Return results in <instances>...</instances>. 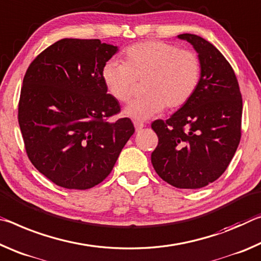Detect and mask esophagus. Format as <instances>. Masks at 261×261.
<instances>
[{
    "label": "esophagus",
    "instance_id": "34e87169",
    "mask_svg": "<svg viewBox=\"0 0 261 261\" xmlns=\"http://www.w3.org/2000/svg\"><path fill=\"white\" fill-rule=\"evenodd\" d=\"M134 126H135V130L136 132H140L144 127L143 123L140 122V121H134Z\"/></svg>",
    "mask_w": 261,
    "mask_h": 261
}]
</instances>
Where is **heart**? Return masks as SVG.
<instances>
[{"label": "heart", "instance_id": "obj_1", "mask_svg": "<svg viewBox=\"0 0 261 261\" xmlns=\"http://www.w3.org/2000/svg\"><path fill=\"white\" fill-rule=\"evenodd\" d=\"M125 63L111 59L101 69L102 82L115 99L127 102L133 97L136 81H144V95L125 109L127 117L146 121L166 106L178 110L186 105L199 87L201 66L196 54L163 41L133 45L123 53Z\"/></svg>", "mask_w": 261, "mask_h": 261}]
</instances>
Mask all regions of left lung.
<instances>
[{
	"label": "left lung",
	"mask_w": 261,
	"mask_h": 261,
	"mask_svg": "<svg viewBox=\"0 0 261 261\" xmlns=\"http://www.w3.org/2000/svg\"><path fill=\"white\" fill-rule=\"evenodd\" d=\"M177 38L198 53L201 76L186 105L151 123L159 136L151 163L170 185L194 190L215 181L231 162L241 141L243 102L233 69L214 45L191 33Z\"/></svg>",
	"instance_id": "1"
}]
</instances>
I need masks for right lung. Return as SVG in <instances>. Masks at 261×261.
<instances>
[{
  "instance_id": "1",
  "label": "right lung",
  "mask_w": 261,
  "mask_h": 261,
  "mask_svg": "<svg viewBox=\"0 0 261 261\" xmlns=\"http://www.w3.org/2000/svg\"><path fill=\"white\" fill-rule=\"evenodd\" d=\"M119 50L99 39L65 38L33 60L23 80L18 122L31 163L58 186L88 190L109 176L134 134L108 93L101 69Z\"/></svg>"
}]
</instances>
